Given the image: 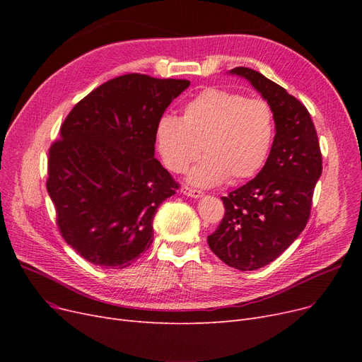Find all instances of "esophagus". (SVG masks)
I'll use <instances>...</instances> for the list:
<instances>
[{
  "label": "esophagus",
  "mask_w": 362,
  "mask_h": 362,
  "mask_svg": "<svg viewBox=\"0 0 362 362\" xmlns=\"http://www.w3.org/2000/svg\"><path fill=\"white\" fill-rule=\"evenodd\" d=\"M180 191H182L183 195H187V197H191V198H201L204 195L201 191H198V189L189 187V186H183Z\"/></svg>",
  "instance_id": "34e87169"
}]
</instances>
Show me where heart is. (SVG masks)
I'll use <instances>...</instances> for the list:
<instances>
[{"instance_id": "obj_1", "label": "heart", "mask_w": 362, "mask_h": 362, "mask_svg": "<svg viewBox=\"0 0 362 362\" xmlns=\"http://www.w3.org/2000/svg\"><path fill=\"white\" fill-rule=\"evenodd\" d=\"M273 139L272 107L221 88L201 90L183 107L182 119L165 114L156 127L160 156L173 173L186 171L202 149L205 157L189 176L198 186L255 176L269 158Z\"/></svg>"}]
</instances>
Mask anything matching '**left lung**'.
I'll return each mask as SVG.
<instances>
[{
	"label": "left lung",
	"instance_id": "8db88e82",
	"mask_svg": "<svg viewBox=\"0 0 362 362\" xmlns=\"http://www.w3.org/2000/svg\"><path fill=\"white\" fill-rule=\"evenodd\" d=\"M230 73L248 79L267 100L276 136L259 173L221 198L224 217L206 242L223 262L251 272L274 261L305 229L322 158L305 105L259 71L235 67Z\"/></svg>",
	"mask_w": 362,
	"mask_h": 362
}]
</instances>
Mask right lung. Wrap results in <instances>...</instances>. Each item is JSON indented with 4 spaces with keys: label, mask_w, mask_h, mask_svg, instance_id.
<instances>
[{
    "label": "right lung",
    "mask_w": 362,
    "mask_h": 362,
    "mask_svg": "<svg viewBox=\"0 0 362 362\" xmlns=\"http://www.w3.org/2000/svg\"><path fill=\"white\" fill-rule=\"evenodd\" d=\"M186 79L129 73L88 93L48 151L47 191L63 239L86 261L124 269L152 243V221L179 183L154 157L163 112Z\"/></svg>",
    "instance_id": "right-lung-1"
}]
</instances>
